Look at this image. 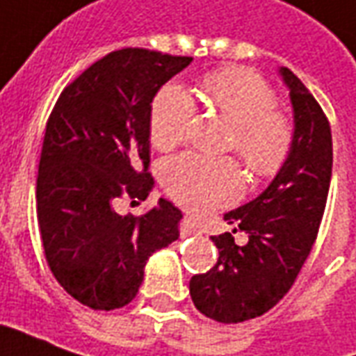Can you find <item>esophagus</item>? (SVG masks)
I'll return each mask as SVG.
<instances>
[{"instance_id": "1", "label": "esophagus", "mask_w": 356, "mask_h": 356, "mask_svg": "<svg viewBox=\"0 0 356 356\" xmlns=\"http://www.w3.org/2000/svg\"><path fill=\"white\" fill-rule=\"evenodd\" d=\"M199 228H197V224L193 222L191 218H182L180 220V234H182V238H188V236H193V234H197Z\"/></svg>"}]
</instances>
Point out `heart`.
<instances>
[{
	"mask_svg": "<svg viewBox=\"0 0 356 356\" xmlns=\"http://www.w3.org/2000/svg\"><path fill=\"white\" fill-rule=\"evenodd\" d=\"M207 105L232 124L230 145L249 172L274 178L287 165L295 145L291 117L276 109V92L261 74L241 67L209 72L201 80ZM195 103L180 86H165L149 113L151 142L161 151L180 145L190 134ZM166 193L190 211H209L236 201L243 188L232 159L182 153L161 168Z\"/></svg>",
	"mask_w": 356,
	"mask_h": 356,
	"instance_id": "heart-1",
	"label": "heart"
}]
</instances>
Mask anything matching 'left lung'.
<instances>
[{
	"label": "left lung",
	"instance_id": "obj_1",
	"mask_svg": "<svg viewBox=\"0 0 356 356\" xmlns=\"http://www.w3.org/2000/svg\"><path fill=\"white\" fill-rule=\"evenodd\" d=\"M280 74L293 105L291 157L259 197L224 214V220L245 232L249 241L236 245L230 232L213 236L218 261L190 280L197 311L222 324L257 318L289 291L314 245L326 209L334 157L330 122L291 70L280 69Z\"/></svg>",
	"mask_w": 356,
	"mask_h": 356
}]
</instances>
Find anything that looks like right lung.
I'll use <instances>...</instances> for the list:
<instances>
[{
  "label": "right lung",
  "mask_w": 356,
  "mask_h": 356,
  "mask_svg": "<svg viewBox=\"0 0 356 356\" xmlns=\"http://www.w3.org/2000/svg\"><path fill=\"white\" fill-rule=\"evenodd\" d=\"M191 57L118 49L70 82L45 126L36 203L45 261L61 287L90 309L132 301L151 254L178 239L182 211L166 199L140 216L120 197L145 201L151 102Z\"/></svg>",
  "instance_id": "obj_1"
}]
</instances>
